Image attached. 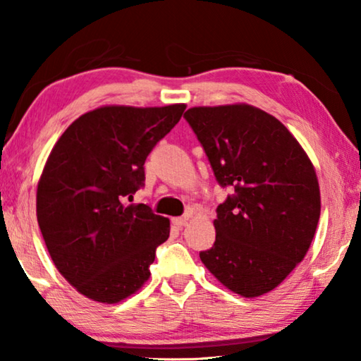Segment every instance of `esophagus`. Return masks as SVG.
Segmentation results:
<instances>
[{"label": "esophagus", "instance_id": "1", "mask_svg": "<svg viewBox=\"0 0 361 361\" xmlns=\"http://www.w3.org/2000/svg\"><path fill=\"white\" fill-rule=\"evenodd\" d=\"M189 213H186V215H183V216H178V218H173L172 219V223L175 224V226H178V228H183V226H186V223L189 221Z\"/></svg>", "mask_w": 361, "mask_h": 361}]
</instances>
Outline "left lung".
<instances>
[{"label": "left lung", "mask_w": 361, "mask_h": 361, "mask_svg": "<svg viewBox=\"0 0 361 361\" xmlns=\"http://www.w3.org/2000/svg\"><path fill=\"white\" fill-rule=\"evenodd\" d=\"M185 118L216 181L234 188L218 205L216 239L200 259L237 295H264L304 259L315 235L320 188L312 162L282 122L247 103L194 106Z\"/></svg>", "instance_id": "1"}]
</instances>
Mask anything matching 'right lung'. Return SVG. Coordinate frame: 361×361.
<instances>
[{
    "label": "right lung",
    "instance_id": "add662e5",
    "mask_svg": "<svg viewBox=\"0 0 361 361\" xmlns=\"http://www.w3.org/2000/svg\"><path fill=\"white\" fill-rule=\"evenodd\" d=\"M185 109L100 106L79 116L49 154L36 216L54 264L85 298L121 302L149 279L170 221L126 199L143 186L146 157Z\"/></svg>",
    "mask_w": 361,
    "mask_h": 361
}]
</instances>
